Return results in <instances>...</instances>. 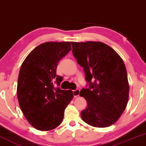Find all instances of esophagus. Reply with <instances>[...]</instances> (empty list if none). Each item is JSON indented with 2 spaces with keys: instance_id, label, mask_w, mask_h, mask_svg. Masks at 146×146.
Listing matches in <instances>:
<instances>
[{
  "instance_id": "obj_1",
  "label": "esophagus",
  "mask_w": 146,
  "mask_h": 146,
  "mask_svg": "<svg viewBox=\"0 0 146 146\" xmlns=\"http://www.w3.org/2000/svg\"><path fill=\"white\" fill-rule=\"evenodd\" d=\"M73 94H74V97L79 96L80 90L76 89V90H73Z\"/></svg>"
}]
</instances>
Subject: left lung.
Segmentation results:
<instances>
[{
  "mask_svg": "<svg viewBox=\"0 0 146 146\" xmlns=\"http://www.w3.org/2000/svg\"><path fill=\"white\" fill-rule=\"evenodd\" d=\"M74 56L84 68L89 87L80 95L87 101L81 111L84 121L92 126L106 127L119 118L129 98V84L123 60L101 42H71Z\"/></svg>",
  "mask_w": 146,
  "mask_h": 146,
  "instance_id": "8db88e82",
  "label": "left lung"
}]
</instances>
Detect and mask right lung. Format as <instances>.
<instances>
[{
  "label": "right lung",
  "mask_w": 146,
  "mask_h": 146,
  "mask_svg": "<svg viewBox=\"0 0 146 146\" xmlns=\"http://www.w3.org/2000/svg\"><path fill=\"white\" fill-rule=\"evenodd\" d=\"M72 49L70 42H47L27 56L20 69L17 98L24 115L40 131L53 129L62 123L64 110L73 98L72 90L54 88L62 77L56 75L60 60Z\"/></svg>",
  "instance_id": "1"
}]
</instances>
